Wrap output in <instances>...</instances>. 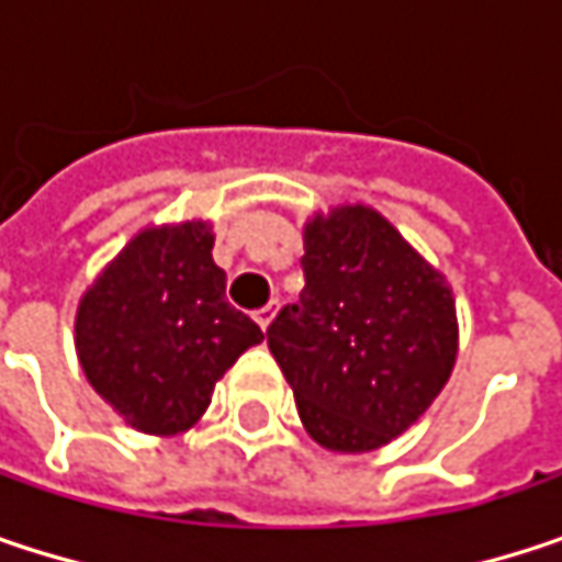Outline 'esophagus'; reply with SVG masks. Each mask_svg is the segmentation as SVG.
<instances>
[{"label": "esophagus", "mask_w": 562, "mask_h": 562, "mask_svg": "<svg viewBox=\"0 0 562 562\" xmlns=\"http://www.w3.org/2000/svg\"><path fill=\"white\" fill-rule=\"evenodd\" d=\"M273 315H277V302H270V305H263V308H257V312H254V318H257V325H260L263 331L270 328Z\"/></svg>", "instance_id": "obj_1"}]
</instances>
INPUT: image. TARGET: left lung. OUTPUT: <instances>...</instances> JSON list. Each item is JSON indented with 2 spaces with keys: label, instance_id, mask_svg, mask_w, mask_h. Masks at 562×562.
Instances as JSON below:
<instances>
[{
  "label": "left lung",
  "instance_id": "obj_1",
  "mask_svg": "<svg viewBox=\"0 0 562 562\" xmlns=\"http://www.w3.org/2000/svg\"><path fill=\"white\" fill-rule=\"evenodd\" d=\"M302 244L305 289L282 305L267 345L322 449H381L429 409L456 368L452 289L368 204L315 214Z\"/></svg>",
  "mask_w": 562,
  "mask_h": 562
}]
</instances>
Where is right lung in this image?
Listing matches in <instances>:
<instances>
[{
    "mask_svg": "<svg viewBox=\"0 0 562 562\" xmlns=\"http://www.w3.org/2000/svg\"><path fill=\"white\" fill-rule=\"evenodd\" d=\"M204 221L139 231L83 292L74 345L90 387L133 429L175 436L201 419L214 384L260 325L237 312Z\"/></svg>",
    "mask_w": 562,
    "mask_h": 562,
    "instance_id": "add662e5",
    "label": "right lung"
}]
</instances>
